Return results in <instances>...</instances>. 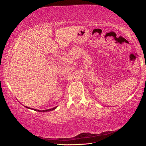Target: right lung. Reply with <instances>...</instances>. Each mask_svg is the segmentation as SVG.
I'll use <instances>...</instances> for the list:
<instances>
[{"mask_svg":"<svg viewBox=\"0 0 146 146\" xmlns=\"http://www.w3.org/2000/svg\"><path fill=\"white\" fill-rule=\"evenodd\" d=\"M26 108H31V109H33V108H29L27 107H25ZM57 108L56 107H54V108H50V109H47V110H37V109H33L36 111H38V112H49V111H52V110H55V108Z\"/></svg>","mask_w":146,"mask_h":146,"instance_id":"right-lung-1","label":"right lung"}]
</instances>
